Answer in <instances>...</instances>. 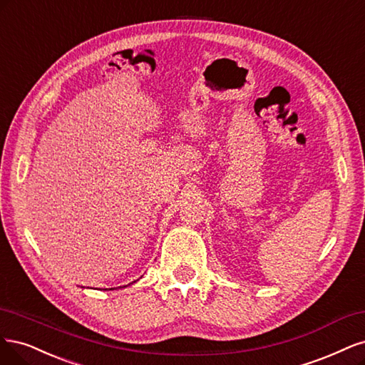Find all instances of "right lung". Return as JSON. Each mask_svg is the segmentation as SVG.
Returning a JSON list of instances; mask_svg holds the SVG:
<instances>
[{
  "label": "right lung",
  "mask_w": 365,
  "mask_h": 365,
  "mask_svg": "<svg viewBox=\"0 0 365 365\" xmlns=\"http://www.w3.org/2000/svg\"><path fill=\"white\" fill-rule=\"evenodd\" d=\"M120 288H121V287H120ZM110 289H115V288H110Z\"/></svg>",
  "instance_id": "1"
}]
</instances>
